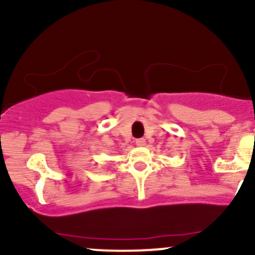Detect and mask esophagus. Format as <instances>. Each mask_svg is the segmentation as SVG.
Returning <instances> with one entry per match:
<instances>
[{
    "mask_svg": "<svg viewBox=\"0 0 255 255\" xmlns=\"http://www.w3.org/2000/svg\"><path fill=\"white\" fill-rule=\"evenodd\" d=\"M135 145H137V146H144V145H145V139H144V138L135 139Z\"/></svg>",
    "mask_w": 255,
    "mask_h": 255,
    "instance_id": "obj_1",
    "label": "esophagus"
}]
</instances>
